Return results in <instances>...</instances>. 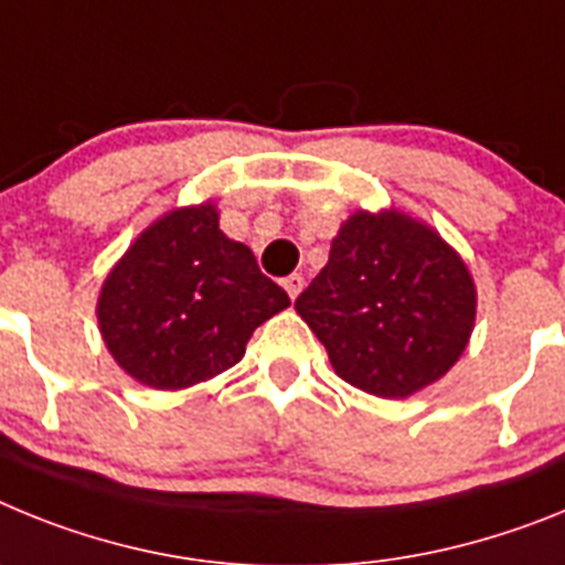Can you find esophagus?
Here are the masks:
<instances>
[{"label":"esophagus","mask_w":565,"mask_h":565,"mask_svg":"<svg viewBox=\"0 0 565 565\" xmlns=\"http://www.w3.org/2000/svg\"><path fill=\"white\" fill-rule=\"evenodd\" d=\"M284 289H287V296L296 301L298 296H301V289H303V278L298 276V273H292V276L284 278Z\"/></svg>","instance_id":"esophagus-1"}]
</instances>
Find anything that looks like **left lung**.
Returning a JSON list of instances; mask_svg holds the SVG:
<instances>
[{"label":"left lung","instance_id":"8db88e82","mask_svg":"<svg viewBox=\"0 0 565 565\" xmlns=\"http://www.w3.org/2000/svg\"><path fill=\"white\" fill-rule=\"evenodd\" d=\"M296 312L338 377L377 398H409L469 347L478 287L435 227L398 207L355 210Z\"/></svg>","mask_w":565,"mask_h":565}]
</instances>
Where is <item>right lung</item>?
<instances>
[{"label":"right lung","mask_w":565,"mask_h":565,"mask_svg":"<svg viewBox=\"0 0 565 565\" xmlns=\"http://www.w3.org/2000/svg\"><path fill=\"white\" fill-rule=\"evenodd\" d=\"M289 307L247 244L218 227L201 201L159 215L102 281V341L127 375L150 390H188L235 366L255 327Z\"/></svg>","instance_id":"obj_1"}]
</instances>
